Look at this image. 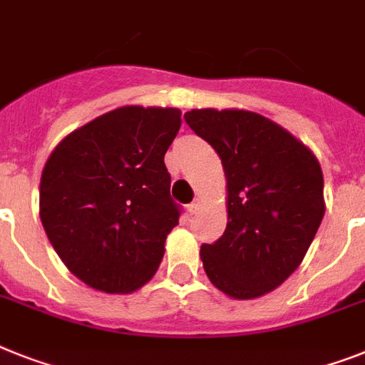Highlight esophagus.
Masks as SVG:
<instances>
[{
  "label": "esophagus",
  "instance_id": "obj_1",
  "mask_svg": "<svg viewBox=\"0 0 365 365\" xmlns=\"http://www.w3.org/2000/svg\"><path fill=\"white\" fill-rule=\"evenodd\" d=\"M200 207H201V200H200V197H195V200L188 205L190 215H195V212L200 210Z\"/></svg>",
  "mask_w": 365,
  "mask_h": 365
}]
</instances>
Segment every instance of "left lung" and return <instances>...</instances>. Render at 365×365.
<instances>
[{
  "mask_svg": "<svg viewBox=\"0 0 365 365\" xmlns=\"http://www.w3.org/2000/svg\"><path fill=\"white\" fill-rule=\"evenodd\" d=\"M185 119L218 153L227 180V227L201 246L205 272L227 297H263L298 269L323 222L321 164L255 111L203 108Z\"/></svg>",
  "mask_w": 365,
  "mask_h": 365,
  "instance_id": "obj_1",
  "label": "left lung"
}]
</instances>
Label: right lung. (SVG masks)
Returning <instances> with one entry per match:
<instances>
[{
  "instance_id": "add662e5",
  "label": "right lung",
  "mask_w": 365,
  "mask_h": 365,
  "mask_svg": "<svg viewBox=\"0 0 365 365\" xmlns=\"http://www.w3.org/2000/svg\"><path fill=\"white\" fill-rule=\"evenodd\" d=\"M177 108L123 106L65 135L41 175L42 227L68 270L102 293H134L179 224L165 150Z\"/></svg>"
}]
</instances>
